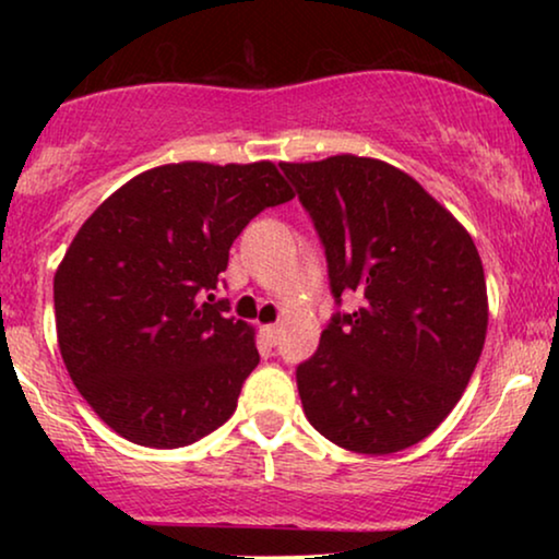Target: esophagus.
Listing matches in <instances>:
<instances>
[{
  "instance_id": "34e87169",
  "label": "esophagus",
  "mask_w": 559,
  "mask_h": 559,
  "mask_svg": "<svg viewBox=\"0 0 559 559\" xmlns=\"http://www.w3.org/2000/svg\"><path fill=\"white\" fill-rule=\"evenodd\" d=\"M259 335H262V341L266 343V346H274L280 338V328L277 325H262L259 328Z\"/></svg>"
}]
</instances>
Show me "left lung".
I'll use <instances>...</instances> for the list:
<instances>
[{
	"label": "left lung",
	"instance_id": "1",
	"mask_svg": "<svg viewBox=\"0 0 559 559\" xmlns=\"http://www.w3.org/2000/svg\"><path fill=\"white\" fill-rule=\"evenodd\" d=\"M325 249L335 310L297 366L305 417L335 445L389 455L425 440L461 400L488 302L468 231L407 173L371 157L280 163Z\"/></svg>",
	"mask_w": 559,
	"mask_h": 559
}]
</instances>
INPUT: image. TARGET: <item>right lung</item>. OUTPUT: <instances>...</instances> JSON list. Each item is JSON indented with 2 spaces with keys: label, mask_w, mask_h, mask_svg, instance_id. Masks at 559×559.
Returning <instances> with one entry per match:
<instances>
[{
  "label": "right lung",
  "mask_w": 559,
  "mask_h": 559,
  "mask_svg": "<svg viewBox=\"0 0 559 559\" xmlns=\"http://www.w3.org/2000/svg\"><path fill=\"white\" fill-rule=\"evenodd\" d=\"M293 198L272 163H180L136 175L91 213L52 300L66 369L114 432L182 448L234 415L259 350L213 289L249 221Z\"/></svg>",
  "instance_id": "right-lung-1"
}]
</instances>
